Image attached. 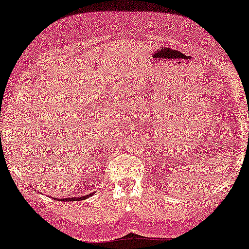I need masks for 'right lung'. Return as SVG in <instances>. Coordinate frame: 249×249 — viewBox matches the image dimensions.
Here are the masks:
<instances>
[{
  "label": "right lung",
  "instance_id": "obj_1",
  "mask_svg": "<svg viewBox=\"0 0 249 249\" xmlns=\"http://www.w3.org/2000/svg\"><path fill=\"white\" fill-rule=\"evenodd\" d=\"M37 192V190H36ZM38 193V192H37ZM97 192H94V193H91L89 195H86V196H81V197H70V198H63V199H57V198H54V200H59V201H64V202H66V201H68V202H71V201H81V200H84V199H88L89 197H92V196L94 194H96Z\"/></svg>",
  "mask_w": 249,
  "mask_h": 249
}]
</instances>
